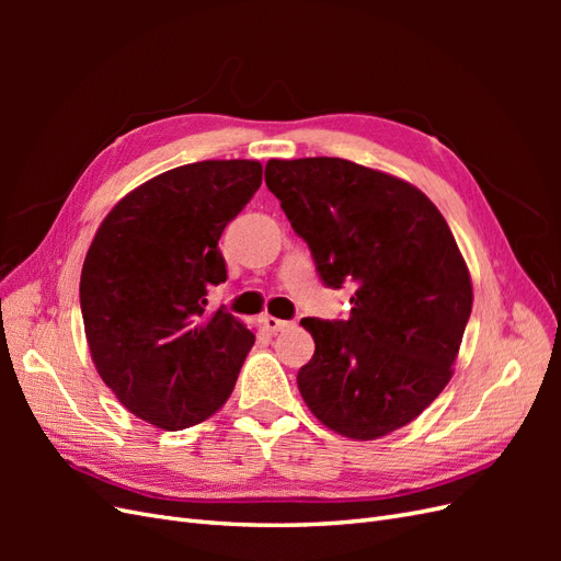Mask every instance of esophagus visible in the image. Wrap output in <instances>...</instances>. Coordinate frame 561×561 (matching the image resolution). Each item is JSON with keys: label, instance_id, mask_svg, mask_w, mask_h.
I'll return each instance as SVG.
<instances>
[{"label": "esophagus", "instance_id": "obj_1", "mask_svg": "<svg viewBox=\"0 0 561 561\" xmlns=\"http://www.w3.org/2000/svg\"><path fill=\"white\" fill-rule=\"evenodd\" d=\"M264 328H266L271 334H276V332H280V330H285V328H290V322L280 320V318H276V316H264Z\"/></svg>", "mask_w": 561, "mask_h": 561}]
</instances>
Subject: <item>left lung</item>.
<instances>
[{
  "mask_svg": "<svg viewBox=\"0 0 561 561\" xmlns=\"http://www.w3.org/2000/svg\"><path fill=\"white\" fill-rule=\"evenodd\" d=\"M264 180L328 287H355L346 320L304 318L316 353L297 386L351 439L414 421L443 393L472 309L463 254L414 184L346 159H271Z\"/></svg>",
  "mask_w": 561,
  "mask_h": 561,
  "instance_id": "obj_1",
  "label": "left lung"
}]
</instances>
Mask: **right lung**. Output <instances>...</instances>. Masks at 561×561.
<instances>
[{
    "label": "right lung",
    "mask_w": 561,
    "mask_h": 561,
    "mask_svg": "<svg viewBox=\"0 0 561 561\" xmlns=\"http://www.w3.org/2000/svg\"><path fill=\"white\" fill-rule=\"evenodd\" d=\"M260 184V161L173 168L118 201L87 252L79 299L91 358L151 426H196L239 379L254 334L222 309L206 313V297L227 280L219 236Z\"/></svg>",
    "instance_id": "1"
}]
</instances>
